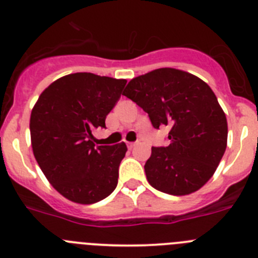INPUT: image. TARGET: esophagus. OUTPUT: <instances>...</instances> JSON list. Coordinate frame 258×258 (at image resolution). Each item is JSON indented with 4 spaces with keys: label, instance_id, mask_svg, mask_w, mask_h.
I'll list each match as a JSON object with an SVG mask.
<instances>
[{
    "label": "esophagus",
    "instance_id": "1",
    "mask_svg": "<svg viewBox=\"0 0 258 258\" xmlns=\"http://www.w3.org/2000/svg\"><path fill=\"white\" fill-rule=\"evenodd\" d=\"M126 145H127V147H129V149H133L134 146L137 145V142H126Z\"/></svg>",
    "mask_w": 258,
    "mask_h": 258
}]
</instances>
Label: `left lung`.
Segmentation results:
<instances>
[{
	"instance_id": "obj_1",
	"label": "left lung",
	"mask_w": 258,
	"mask_h": 258,
	"mask_svg": "<svg viewBox=\"0 0 258 258\" xmlns=\"http://www.w3.org/2000/svg\"><path fill=\"white\" fill-rule=\"evenodd\" d=\"M122 94L168 126L169 145L152 147L145 164L152 187L170 195L199 190L217 169L227 145V121L217 97L199 77L159 68L131 80Z\"/></svg>"
}]
</instances>
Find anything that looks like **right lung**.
Listing matches in <instances>:
<instances>
[{
  "label": "right lung",
  "mask_w": 258,
  "mask_h": 258,
  "mask_svg": "<svg viewBox=\"0 0 258 258\" xmlns=\"http://www.w3.org/2000/svg\"><path fill=\"white\" fill-rule=\"evenodd\" d=\"M125 84L126 80L88 72L71 74L50 84L32 109L33 155L52 187L71 202L93 204L117 186L126 145L95 149L92 133L106 127V116Z\"/></svg>",
  "instance_id": "obj_1"
}]
</instances>
